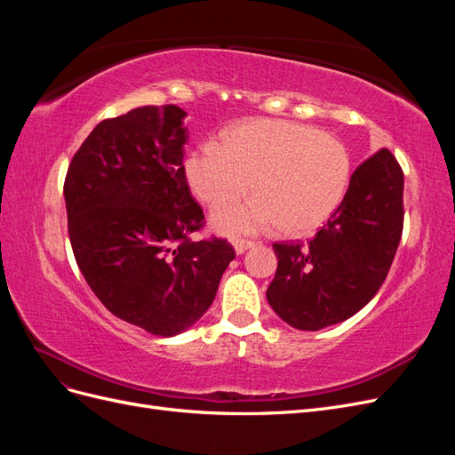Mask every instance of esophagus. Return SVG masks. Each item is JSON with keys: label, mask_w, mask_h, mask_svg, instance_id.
<instances>
[{"label": "esophagus", "mask_w": 455, "mask_h": 455, "mask_svg": "<svg viewBox=\"0 0 455 455\" xmlns=\"http://www.w3.org/2000/svg\"><path fill=\"white\" fill-rule=\"evenodd\" d=\"M252 246H254V241H244V239H235V241H233V249H235L237 254L246 252L249 249H252Z\"/></svg>", "instance_id": "1"}]
</instances>
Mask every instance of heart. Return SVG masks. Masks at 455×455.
<instances>
[{"instance_id": "heart-1", "label": "heart", "mask_w": 455, "mask_h": 455, "mask_svg": "<svg viewBox=\"0 0 455 455\" xmlns=\"http://www.w3.org/2000/svg\"><path fill=\"white\" fill-rule=\"evenodd\" d=\"M188 186L201 203L220 206L211 222L226 235H251L279 224L286 235L323 228L351 182L347 148L336 136L288 119H249L226 129L220 146L204 142L184 163Z\"/></svg>"}]
</instances>
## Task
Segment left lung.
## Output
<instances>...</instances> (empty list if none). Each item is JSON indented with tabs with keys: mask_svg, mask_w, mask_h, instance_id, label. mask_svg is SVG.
<instances>
[{
	"mask_svg": "<svg viewBox=\"0 0 455 455\" xmlns=\"http://www.w3.org/2000/svg\"><path fill=\"white\" fill-rule=\"evenodd\" d=\"M404 174L387 148L351 174L334 216L304 243H275L267 301L298 330H321L361 311L387 277L404 222Z\"/></svg>",
	"mask_w": 455,
	"mask_h": 455,
	"instance_id": "8db88e82",
	"label": "left lung"
}]
</instances>
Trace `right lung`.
<instances>
[{"mask_svg":"<svg viewBox=\"0 0 455 455\" xmlns=\"http://www.w3.org/2000/svg\"><path fill=\"white\" fill-rule=\"evenodd\" d=\"M186 116L169 104L104 119L64 182L68 233L91 291L121 321L163 338L201 319L235 258L226 239H189L204 214L184 172Z\"/></svg>","mask_w":455,"mask_h":455,"instance_id":"right-lung-1","label":"right lung"}]
</instances>
